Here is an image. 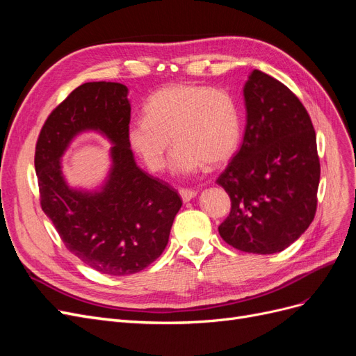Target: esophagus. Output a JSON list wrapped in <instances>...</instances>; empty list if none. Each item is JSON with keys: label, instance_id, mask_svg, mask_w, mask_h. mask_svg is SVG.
<instances>
[{"label": "esophagus", "instance_id": "obj_1", "mask_svg": "<svg viewBox=\"0 0 356 356\" xmlns=\"http://www.w3.org/2000/svg\"><path fill=\"white\" fill-rule=\"evenodd\" d=\"M197 195V191L195 190H190V188H181L179 190V196L182 199V202H190L193 197H195Z\"/></svg>", "mask_w": 356, "mask_h": 356}]
</instances>
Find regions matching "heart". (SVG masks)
Wrapping results in <instances>:
<instances>
[{
    "label": "heart",
    "mask_w": 356,
    "mask_h": 356,
    "mask_svg": "<svg viewBox=\"0 0 356 356\" xmlns=\"http://www.w3.org/2000/svg\"><path fill=\"white\" fill-rule=\"evenodd\" d=\"M144 115L127 126L126 141L152 170H161L175 144L170 166L190 175L230 160L241 143L242 120L232 95L208 86L169 84L148 96Z\"/></svg>",
    "instance_id": "heart-1"
}]
</instances>
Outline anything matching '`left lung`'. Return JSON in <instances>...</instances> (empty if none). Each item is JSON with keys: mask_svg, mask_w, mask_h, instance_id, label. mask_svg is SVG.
<instances>
[{"mask_svg": "<svg viewBox=\"0 0 356 356\" xmlns=\"http://www.w3.org/2000/svg\"><path fill=\"white\" fill-rule=\"evenodd\" d=\"M243 99V143L217 179L232 200L218 232L239 251L281 252L315 218L321 177L315 129L297 96L266 72L250 74Z\"/></svg>", "mask_w": 356, "mask_h": 356, "instance_id": "1", "label": "left lung"}]
</instances>
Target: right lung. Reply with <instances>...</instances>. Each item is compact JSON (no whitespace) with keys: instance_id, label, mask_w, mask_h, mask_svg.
<instances>
[{"instance_id":"add662e5","label":"right lung","mask_w":356,"mask_h":356,"mask_svg":"<svg viewBox=\"0 0 356 356\" xmlns=\"http://www.w3.org/2000/svg\"><path fill=\"white\" fill-rule=\"evenodd\" d=\"M127 93L120 83L79 86L47 117L35 147L42 211L70 252L111 276L141 272L157 260L182 204L174 188L136 165L126 141ZM89 130L113 144L109 177L93 192L70 188L60 163L72 139Z\"/></svg>"}]
</instances>
